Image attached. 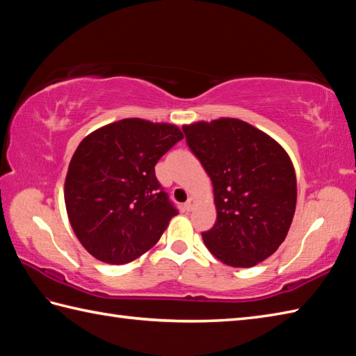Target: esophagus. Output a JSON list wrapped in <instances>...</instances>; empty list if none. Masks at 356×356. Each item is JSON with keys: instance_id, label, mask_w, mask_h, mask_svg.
Instances as JSON below:
<instances>
[{"instance_id": "obj_1", "label": "esophagus", "mask_w": 356, "mask_h": 356, "mask_svg": "<svg viewBox=\"0 0 356 356\" xmlns=\"http://www.w3.org/2000/svg\"><path fill=\"white\" fill-rule=\"evenodd\" d=\"M184 208H185L186 211H193V208H194V199H188V200L184 203Z\"/></svg>"}]
</instances>
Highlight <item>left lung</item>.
Here are the masks:
<instances>
[{"instance_id": "1", "label": "left lung", "mask_w": 356, "mask_h": 356, "mask_svg": "<svg viewBox=\"0 0 356 356\" xmlns=\"http://www.w3.org/2000/svg\"><path fill=\"white\" fill-rule=\"evenodd\" d=\"M184 133L214 188L217 218L203 241L225 264L255 266L277 251L292 223L297 179L289 156L238 119L185 125Z\"/></svg>"}]
</instances>
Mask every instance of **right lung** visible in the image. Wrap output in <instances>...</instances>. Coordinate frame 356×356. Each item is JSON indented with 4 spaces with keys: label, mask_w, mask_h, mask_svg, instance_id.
<instances>
[{
    "label": "right lung",
    "mask_w": 356,
    "mask_h": 356,
    "mask_svg": "<svg viewBox=\"0 0 356 356\" xmlns=\"http://www.w3.org/2000/svg\"><path fill=\"white\" fill-rule=\"evenodd\" d=\"M184 139L171 124L122 119L79 143L65 177V208L95 259L125 264L153 248L179 214L154 166Z\"/></svg>",
    "instance_id": "1"
}]
</instances>
